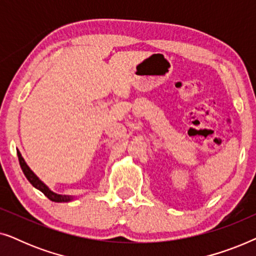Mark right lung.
<instances>
[{"mask_svg": "<svg viewBox=\"0 0 256 256\" xmlns=\"http://www.w3.org/2000/svg\"><path fill=\"white\" fill-rule=\"evenodd\" d=\"M17 156H18V160H20V166L22 168V171L23 174H26V177L28 178V180L30 182L31 184H32V186H34L38 190L43 192V194L46 196V197L50 199L52 202H70L72 200V197H70V196H66V194H56V192H52L50 188H48L46 185H45L43 182L40 180V178H38L36 174H34L32 171L30 170V168L26 166V160H23L22 155H20V152L17 150Z\"/></svg>", "mask_w": 256, "mask_h": 256, "instance_id": "right-lung-1", "label": "right lung"}]
</instances>
